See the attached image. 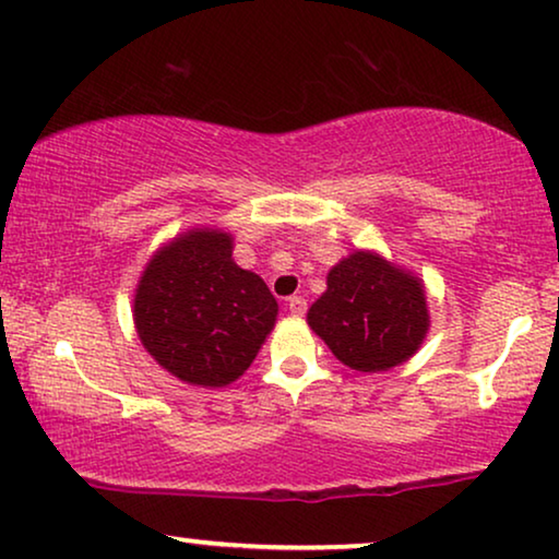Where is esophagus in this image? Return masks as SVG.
I'll use <instances>...</instances> for the list:
<instances>
[{
	"label": "esophagus",
	"instance_id": "34e87169",
	"mask_svg": "<svg viewBox=\"0 0 559 559\" xmlns=\"http://www.w3.org/2000/svg\"><path fill=\"white\" fill-rule=\"evenodd\" d=\"M286 309H288L290 317H304V313H306V298L290 296L286 301Z\"/></svg>",
	"mask_w": 559,
	"mask_h": 559
}]
</instances>
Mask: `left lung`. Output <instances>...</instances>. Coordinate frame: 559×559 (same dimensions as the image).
I'll use <instances>...</instances> for the list:
<instances>
[{
  "label": "left lung",
  "instance_id": "obj_1",
  "mask_svg": "<svg viewBox=\"0 0 559 559\" xmlns=\"http://www.w3.org/2000/svg\"><path fill=\"white\" fill-rule=\"evenodd\" d=\"M306 321L332 355L357 372L403 365L430 326L423 283L369 250H355L329 271L326 290Z\"/></svg>",
  "mask_w": 559,
  "mask_h": 559
}]
</instances>
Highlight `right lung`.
Listing matches in <instances>:
<instances>
[{
  "label": "right lung",
  "instance_id": "obj_1",
  "mask_svg": "<svg viewBox=\"0 0 559 559\" xmlns=\"http://www.w3.org/2000/svg\"><path fill=\"white\" fill-rule=\"evenodd\" d=\"M278 304L233 261L230 233L198 227L146 263L133 298L144 349L177 380L225 388L250 367L276 324Z\"/></svg>",
  "mask_w": 559,
  "mask_h": 559
}]
</instances>
